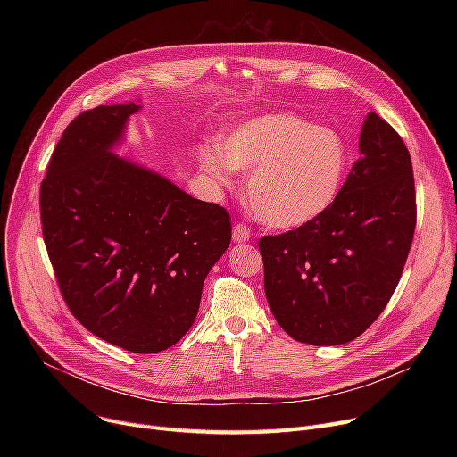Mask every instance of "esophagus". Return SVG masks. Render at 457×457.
Masks as SVG:
<instances>
[{
    "label": "esophagus",
    "mask_w": 457,
    "mask_h": 457,
    "mask_svg": "<svg viewBox=\"0 0 457 457\" xmlns=\"http://www.w3.org/2000/svg\"><path fill=\"white\" fill-rule=\"evenodd\" d=\"M250 237H252V231L246 224L238 222L233 226V243H246L250 241Z\"/></svg>",
    "instance_id": "34e87169"
}]
</instances>
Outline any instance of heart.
Instances as JSON below:
<instances>
[{
    "mask_svg": "<svg viewBox=\"0 0 457 457\" xmlns=\"http://www.w3.org/2000/svg\"><path fill=\"white\" fill-rule=\"evenodd\" d=\"M198 157L220 185H229L235 170L250 172L246 196L252 211L276 229L320 219L339 198L348 174L343 137L291 112L238 124L220 138V148L205 146Z\"/></svg>",
    "mask_w": 457,
    "mask_h": 457,
    "instance_id": "1",
    "label": "heart"
}]
</instances>
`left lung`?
Here are the masks:
<instances>
[{"mask_svg":"<svg viewBox=\"0 0 457 457\" xmlns=\"http://www.w3.org/2000/svg\"><path fill=\"white\" fill-rule=\"evenodd\" d=\"M359 152L320 219L259 241L272 313L305 345L359 337L389 303L413 243L417 195L403 140L369 112Z\"/></svg>","mask_w":457,"mask_h":457,"instance_id":"left-lung-1","label":"left lung"}]
</instances>
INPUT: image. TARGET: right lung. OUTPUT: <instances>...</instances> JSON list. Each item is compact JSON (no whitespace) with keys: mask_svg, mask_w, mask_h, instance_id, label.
I'll return each mask as SVG.
<instances>
[{"mask_svg":"<svg viewBox=\"0 0 457 457\" xmlns=\"http://www.w3.org/2000/svg\"><path fill=\"white\" fill-rule=\"evenodd\" d=\"M138 109L100 105L71 120L40 185V222L71 315L114 346L155 353L195 322L231 219L111 152Z\"/></svg>","mask_w":457,"mask_h":457,"instance_id":"right-lung-1","label":"right lung"}]
</instances>
